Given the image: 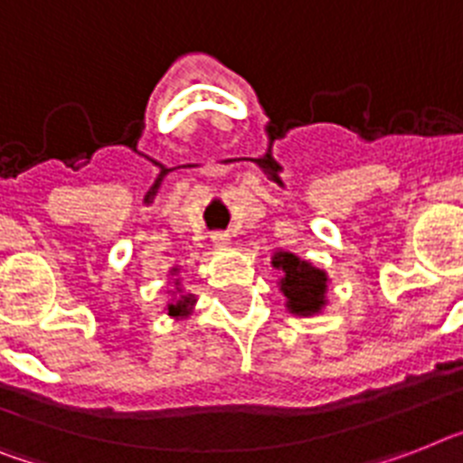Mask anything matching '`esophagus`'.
I'll list each match as a JSON object with an SVG mask.
<instances>
[{
	"instance_id": "34e87169",
	"label": "esophagus",
	"mask_w": 463,
	"mask_h": 463,
	"mask_svg": "<svg viewBox=\"0 0 463 463\" xmlns=\"http://www.w3.org/2000/svg\"><path fill=\"white\" fill-rule=\"evenodd\" d=\"M210 239H213V243H215L217 248H224V246H229L232 236H229V232H213V236H210Z\"/></svg>"
}]
</instances>
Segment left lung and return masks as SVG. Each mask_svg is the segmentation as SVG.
Listing matches in <instances>:
<instances>
[{
	"instance_id": "1",
	"label": "left lung",
	"mask_w": 463,
	"mask_h": 463,
	"mask_svg": "<svg viewBox=\"0 0 463 463\" xmlns=\"http://www.w3.org/2000/svg\"><path fill=\"white\" fill-rule=\"evenodd\" d=\"M274 267L284 269L281 291L288 298V309L296 315H315L324 305L326 291V274L322 269L309 267L293 253L274 255Z\"/></svg>"
}]
</instances>
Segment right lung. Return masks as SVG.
Masks as SVG:
<instances>
[{
    "label": "right lung",
    "instance_id": "add662e5",
    "mask_svg": "<svg viewBox=\"0 0 463 463\" xmlns=\"http://www.w3.org/2000/svg\"><path fill=\"white\" fill-rule=\"evenodd\" d=\"M189 303H191V298L184 296V298H182V300H177V303L170 305V307H167V309H170L172 315H179V312H184V309L189 307Z\"/></svg>",
    "mask_w": 463,
    "mask_h": 463
}]
</instances>
